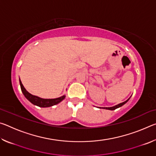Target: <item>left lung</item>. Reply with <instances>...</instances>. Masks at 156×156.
Wrapping results in <instances>:
<instances>
[{"label": "left lung", "instance_id": "left-lung-1", "mask_svg": "<svg viewBox=\"0 0 156 156\" xmlns=\"http://www.w3.org/2000/svg\"><path fill=\"white\" fill-rule=\"evenodd\" d=\"M129 100V98L128 100H126V101L122 102V103H120V104H118V105H115V106H114V107H102V109H109V110H114V109H117V108H118V107H122V105H125V104L126 103V102L128 101ZM100 108H101V107H100Z\"/></svg>", "mask_w": 156, "mask_h": 156}]
</instances>
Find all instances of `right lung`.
Instances as JSON below:
<instances>
[{
    "label": "right lung",
    "instance_id": "obj_1",
    "mask_svg": "<svg viewBox=\"0 0 156 156\" xmlns=\"http://www.w3.org/2000/svg\"><path fill=\"white\" fill-rule=\"evenodd\" d=\"M20 88L21 91H22L23 94H24L26 98H27L29 101H30L31 103L37 105V106L41 107H51L53 105L58 104L59 102L62 101V100L65 99V96H62L60 98H54V99H43L41 98H39L38 96H33L31 94L29 93V92L26 90L24 87H23L22 83L20 80Z\"/></svg>",
    "mask_w": 156,
    "mask_h": 156
}]
</instances>
